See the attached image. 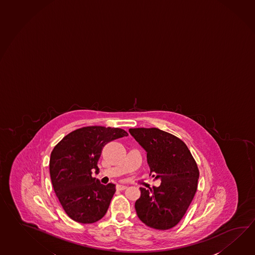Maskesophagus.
Masks as SVG:
<instances>
[{
    "label": "esophagus",
    "mask_w": 255,
    "mask_h": 255,
    "mask_svg": "<svg viewBox=\"0 0 255 255\" xmlns=\"http://www.w3.org/2000/svg\"><path fill=\"white\" fill-rule=\"evenodd\" d=\"M127 188V186H125V185H121V184H118L117 186H116V189L118 190V191H124Z\"/></svg>",
    "instance_id": "obj_1"
}]
</instances>
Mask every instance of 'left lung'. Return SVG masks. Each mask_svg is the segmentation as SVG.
<instances>
[{"mask_svg":"<svg viewBox=\"0 0 255 255\" xmlns=\"http://www.w3.org/2000/svg\"><path fill=\"white\" fill-rule=\"evenodd\" d=\"M130 134L147 151L150 174L161 179L153 190L140 188L138 217L147 226L169 230L180 223L197 191L199 169L186 144L158 128H131Z\"/></svg>","mask_w":255,"mask_h":255,"instance_id":"8db88e82","label":"left lung"}]
</instances>
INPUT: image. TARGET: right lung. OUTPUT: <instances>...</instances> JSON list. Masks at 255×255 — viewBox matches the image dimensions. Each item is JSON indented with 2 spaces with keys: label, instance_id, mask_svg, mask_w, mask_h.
I'll list each match as a JSON object with an SVG mask.
<instances>
[{
  "label": "right lung",
  "instance_id": "add662e5",
  "mask_svg": "<svg viewBox=\"0 0 255 255\" xmlns=\"http://www.w3.org/2000/svg\"><path fill=\"white\" fill-rule=\"evenodd\" d=\"M127 135L120 128L87 126L70 132L54 146L49 163L52 186L74 222L94 224L105 215L115 184L104 185L92 173L99 170L97 162L104 146Z\"/></svg>",
  "mask_w": 255,
  "mask_h": 255
}]
</instances>
